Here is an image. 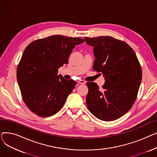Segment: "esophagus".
<instances>
[{
    "label": "esophagus",
    "instance_id": "34e87169",
    "mask_svg": "<svg viewBox=\"0 0 157 157\" xmlns=\"http://www.w3.org/2000/svg\"><path fill=\"white\" fill-rule=\"evenodd\" d=\"M78 83H79V84H81V85H84V84L86 83V81H84V80H83V79H80V80L78 81Z\"/></svg>",
    "mask_w": 157,
    "mask_h": 157
}]
</instances>
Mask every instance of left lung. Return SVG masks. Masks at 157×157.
<instances>
[{"instance_id":"left-lung-1","label":"left lung","mask_w":157,"mask_h":157,"mask_svg":"<svg viewBox=\"0 0 157 157\" xmlns=\"http://www.w3.org/2000/svg\"><path fill=\"white\" fill-rule=\"evenodd\" d=\"M84 39L94 47L93 69L102 72L105 79L102 89L94 82L86 83L88 109L98 119L115 120L127 113L136 99L142 79L141 65L124 41L110 36Z\"/></svg>"}]
</instances>
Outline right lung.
Segmentation results:
<instances>
[{
    "instance_id": "obj_1",
    "label": "right lung",
    "mask_w": 157,
    "mask_h": 157,
    "mask_svg": "<svg viewBox=\"0 0 157 157\" xmlns=\"http://www.w3.org/2000/svg\"><path fill=\"white\" fill-rule=\"evenodd\" d=\"M84 41L55 35L34 40L27 46L16 76L23 102L32 112L48 117L61 109L76 82L58 75V70L68 63L76 45Z\"/></svg>"
}]
</instances>
